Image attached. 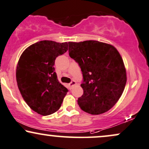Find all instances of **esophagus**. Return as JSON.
<instances>
[{
  "label": "esophagus",
  "mask_w": 149,
  "mask_h": 149,
  "mask_svg": "<svg viewBox=\"0 0 149 149\" xmlns=\"http://www.w3.org/2000/svg\"><path fill=\"white\" fill-rule=\"evenodd\" d=\"M76 81H75V80H72V81H71V82H70V83L69 84V89H71V88H72V87H73V86H74L75 85H76Z\"/></svg>",
  "instance_id": "1"
}]
</instances>
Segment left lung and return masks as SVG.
Instances as JSON below:
<instances>
[{
    "label": "left lung",
    "instance_id": "8db88e82",
    "mask_svg": "<svg viewBox=\"0 0 149 149\" xmlns=\"http://www.w3.org/2000/svg\"><path fill=\"white\" fill-rule=\"evenodd\" d=\"M69 54L79 64L83 76V94L78 100L80 108L91 114L110 110L122 95L127 80L116 48L94 40L69 42Z\"/></svg>",
    "mask_w": 149,
    "mask_h": 149
}]
</instances>
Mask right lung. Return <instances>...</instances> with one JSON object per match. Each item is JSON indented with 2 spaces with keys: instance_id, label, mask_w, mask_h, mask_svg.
I'll use <instances>...</instances> for the list:
<instances>
[{
  "instance_id": "right-lung-1",
  "label": "right lung",
  "mask_w": 149,
  "mask_h": 149,
  "mask_svg": "<svg viewBox=\"0 0 149 149\" xmlns=\"http://www.w3.org/2000/svg\"><path fill=\"white\" fill-rule=\"evenodd\" d=\"M67 50V42L40 41L27 48L18 62L16 78L21 96L41 115L58 110L68 92L57 80L54 68L56 57Z\"/></svg>"
}]
</instances>
